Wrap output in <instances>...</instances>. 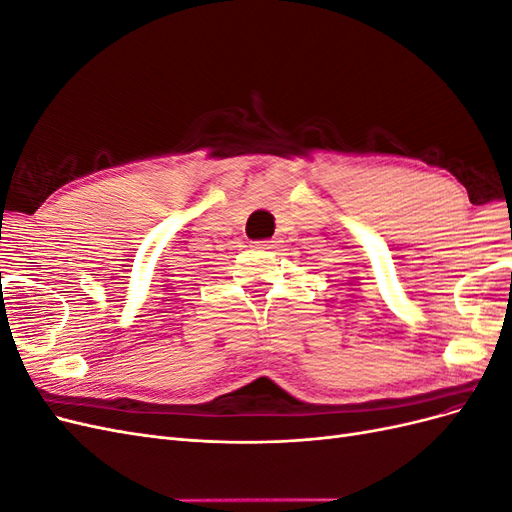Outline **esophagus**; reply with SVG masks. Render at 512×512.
Returning a JSON list of instances; mask_svg holds the SVG:
<instances>
[{"label": "esophagus", "mask_w": 512, "mask_h": 512, "mask_svg": "<svg viewBox=\"0 0 512 512\" xmlns=\"http://www.w3.org/2000/svg\"><path fill=\"white\" fill-rule=\"evenodd\" d=\"M256 245H258V247H262V250H273V247H275V241H273V239H265V241H258Z\"/></svg>", "instance_id": "esophagus-1"}]
</instances>
